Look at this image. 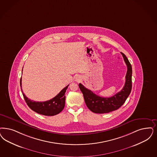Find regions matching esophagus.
<instances>
[{"label": "esophagus", "instance_id": "34e87169", "mask_svg": "<svg viewBox=\"0 0 157 157\" xmlns=\"http://www.w3.org/2000/svg\"><path fill=\"white\" fill-rule=\"evenodd\" d=\"M75 81L77 82H79L81 81V77H80L79 76H76L75 77Z\"/></svg>", "mask_w": 157, "mask_h": 157}]
</instances>
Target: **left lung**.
Here are the masks:
<instances>
[{
    "mask_svg": "<svg viewBox=\"0 0 157 157\" xmlns=\"http://www.w3.org/2000/svg\"><path fill=\"white\" fill-rule=\"evenodd\" d=\"M124 62L127 65V72L125 76V83L123 89L110 98H103L94 94L90 90L84 86L81 83L79 87L87 107L93 113L97 114H104L118 109L124 104L126 98L129 96L132 90V66L126 56L121 52Z\"/></svg>",
    "mask_w": 157,
    "mask_h": 157,
    "instance_id": "8db88e82",
    "label": "left lung"
}]
</instances>
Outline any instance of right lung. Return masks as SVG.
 <instances>
[{
  "label": "right lung",
  "mask_w": 157,
  "mask_h": 157,
  "mask_svg": "<svg viewBox=\"0 0 157 157\" xmlns=\"http://www.w3.org/2000/svg\"><path fill=\"white\" fill-rule=\"evenodd\" d=\"M68 86L69 85L65 87L54 98L48 101L39 102L31 100L24 94L22 90L21 78L20 79V86L22 95L28 107L38 114L46 116H53L59 114L62 111L65 106V96L64 94Z\"/></svg>",
  "instance_id": "right-lung-1"
}]
</instances>
